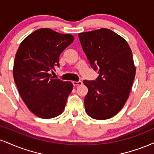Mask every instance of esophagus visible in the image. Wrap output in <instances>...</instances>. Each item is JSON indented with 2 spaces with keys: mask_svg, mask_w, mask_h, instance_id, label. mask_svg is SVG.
<instances>
[{
  "mask_svg": "<svg viewBox=\"0 0 154 154\" xmlns=\"http://www.w3.org/2000/svg\"><path fill=\"white\" fill-rule=\"evenodd\" d=\"M82 81H73V85L74 86H81V85H82Z\"/></svg>",
  "mask_w": 154,
  "mask_h": 154,
  "instance_id": "obj_1",
  "label": "esophagus"
}]
</instances>
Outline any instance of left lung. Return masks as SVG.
Segmentation results:
<instances>
[{
  "label": "left lung",
  "instance_id": "1",
  "mask_svg": "<svg viewBox=\"0 0 154 154\" xmlns=\"http://www.w3.org/2000/svg\"><path fill=\"white\" fill-rule=\"evenodd\" d=\"M90 65L99 74L84 80L88 89L85 110L89 116L105 120L117 114L128 99L136 75L132 51L127 41L107 28L79 33Z\"/></svg>",
  "mask_w": 154,
  "mask_h": 154
}]
</instances>
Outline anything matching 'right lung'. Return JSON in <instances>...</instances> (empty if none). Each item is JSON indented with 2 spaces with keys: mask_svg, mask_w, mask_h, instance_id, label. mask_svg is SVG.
I'll return each mask as SVG.
<instances>
[{
  "mask_svg": "<svg viewBox=\"0 0 154 154\" xmlns=\"http://www.w3.org/2000/svg\"><path fill=\"white\" fill-rule=\"evenodd\" d=\"M71 34L40 28L20 43L13 64V78L28 109L41 119H52L63 111L73 88L71 81L51 76L59 67V56L73 43Z\"/></svg>",
  "mask_w": 154,
  "mask_h": 154,
  "instance_id": "1",
  "label": "right lung"
}]
</instances>
